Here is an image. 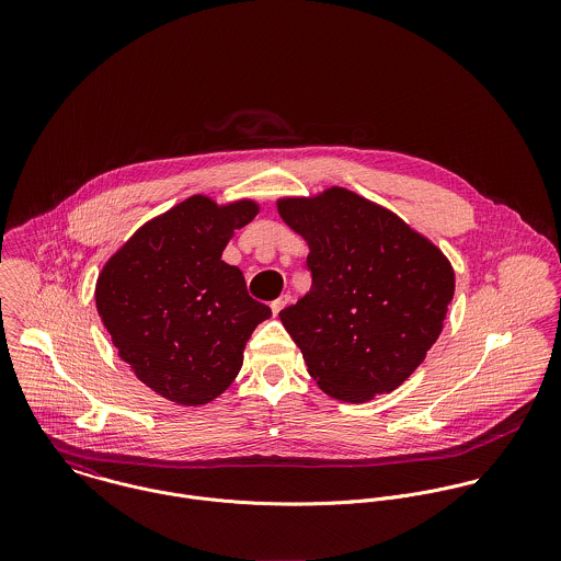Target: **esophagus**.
Returning a JSON list of instances; mask_svg holds the SVG:
<instances>
[{
    "instance_id": "esophagus-1",
    "label": "esophagus",
    "mask_w": 561,
    "mask_h": 561,
    "mask_svg": "<svg viewBox=\"0 0 561 561\" xmlns=\"http://www.w3.org/2000/svg\"><path fill=\"white\" fill-rule=\"evenodd\" d=\"M289 302H291V296H289V294H283L280 298H276V300L272 302V313H274V316H278V313L289 305Z\"/></svg>"
}]
</instances>
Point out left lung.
<instances>
[{"mask_svg":"<svg viewBox=\"0 0 561 561\" xmlns=\"http://www.w3.org/2000/svg\"><path fill=\"white\" fill-rule=\"evenodd\" d=\"M276 207L311 250V291L278 316L311 378L350 403L396 391L443 330L456 289L449 259L345 187L285 196Z\"/></svg>","mask_w":561,"mask_h":561,"instance_id":"obj_1","label":"left lung"}]
</instances>
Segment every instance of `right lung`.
<instances>
[{
    "label": "right lung",
    "mask_w": 561,
    "mask_h": 561,
    "mask_svg": "<svg viewBox=\"0 0 561 561\" xmlns=\"http://www.w3.org/2000/svg\"><path fill=\"white\" fill-rule=\"evenodd\" d=\"M259 214L241 198L194 194L142 225L103 265L94 300L118 356L140 382L181 405L222 396L252 330L272 316L222 261L236 229Z\"/></svg>",
    "instance_id": "obj_1"
}]
</instances>
